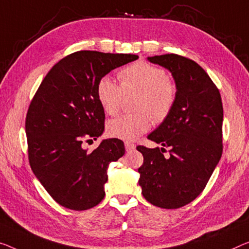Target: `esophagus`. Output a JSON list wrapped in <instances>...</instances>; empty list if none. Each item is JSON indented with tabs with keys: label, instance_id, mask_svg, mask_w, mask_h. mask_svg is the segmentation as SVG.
Wrapping results in <instances>:
<instances>
[{
	"label": "esophagus",
	"instance_id": "obj_1",
	"mask_svg": "<svg viewBox=\"0 0 249 249\" xmlns=\"http://www.w3.org/2000/svg\"><path fill=\"white\" fill-rule=\"evenodd\" d=\"M135 147H136V145H135L134 143L125 142V148H126V151H127V152H129V151H133V150H135Z\"/></svg>",
	"mask_w": 249,
	"mask_h": 249
}]
</instances>
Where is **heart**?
Instances as JSON below:
<instances>
[{"label": "heart", "mask_w": 249, "mask_h": 249, "mask_svg": "<svg viewBox=\"0 0 249 249\" xmlns=\"http://www.w3.org/2000/svg\"><path fill=\"white\" fill-rule=\"evenodd\" d=\"M121 85L109 76L103 77L97 85V98L108 115H116L125 95L139 92L134 114L114 118L107 125V132L115 139L134 141L150 129L153 118L162 122L172 112L178 90L174 81L161 67L137 61L121 70Z\"/></svg>", "instance_id": "heart-1"}]
</instances>
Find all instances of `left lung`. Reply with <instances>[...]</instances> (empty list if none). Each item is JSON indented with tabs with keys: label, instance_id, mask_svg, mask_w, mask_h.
I'll return each instance as SVG.
<instances>
[{
	"label": "left lung",
	"instance_id": "8db88e82",
	"mask_svg": "<svg viewBox=\"0 0 249 249\" xmlns=\"http://www.w3.org/2000/svg\"><path fill=\"white\" fill-rule=\"evenodd\" d=\"M147 60L172 73L178 96L172 112L147 136L162 147H136L144 158L139 183L152 205L177 209L201 194L221 158V96L208 73L191 59L170 53ZM166 148L169 157L162 154Z\"/></svg>",
	"mask_w": 249,
	"mask_h": 249
}]
</instances>
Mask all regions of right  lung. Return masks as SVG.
I'll return each mask as SVG.
<instances>
[{
	"instance_id": "add662e5",
	"label": "right lung",
	"mask_w": 249,
	"mask_h": 249,
	"mask_svg": "<svg viewBox=\"0 0 249 249\" xmlns=\"http://www.w3.org/2000/svg\"><path fill=\"white\" fill-rule=\"evenodd\" d=\"M136 54L83 50L67 55L44 77L25 118L29 162L54 201L72 210H87L105 196L107 169L125 153L118 139L103 140L88 152L83 142L104 132L105 113L97 85L113 69Z\"/></svg>"
}]
</instances>
